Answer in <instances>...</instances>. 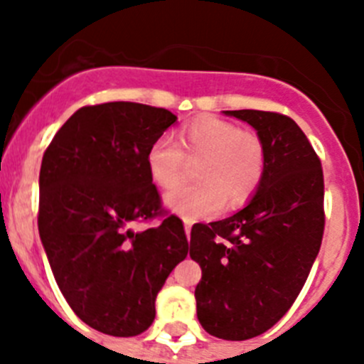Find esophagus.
Returning a JSON list of instances; mask_svg holds the SVG:
<instances>
[{"label":"esophagus","instance_id":"34e87169","mask_svg":"<svg viewBox=\"0 0 364 364\" xmlns=\"http://www.w3.org/2000/svg\"><path fill=\"white\" fill-rule=\"evenodd\" d=\"M191 226H193L191 220H184V231H186V237H188V239H189V235H191Z\"/></svg>","mask_w":364,"mask_h":364}]
</instances>
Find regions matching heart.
Here are the masks:
<instances>
[{
    "label": "heart",
    "instance_id": "1",
    "mask_svg": "<svg viewBox=\"0 0 364 364\" xmlns=\"http://www.w3.org/2000/svg\"><path fill=\"white\" fill-rule=\"evenodd\" d=\"M186 159L195 164L197 182L178 186L164 197L169 211L186 220L211 217L226 204H242L252 197L264 176V144L252 131L231 122L202 117L184 125L178 146L169 138H156L147 151V167L156 186L169 189L178 184Z\"/></svg>",
    "mask_w": 364,
    "mask_h": 364
}]
</instances>
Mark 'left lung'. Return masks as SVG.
Segmentation results:
<instances>
[{
  "mask_svg": "<svg viewBox=\"0 0 364 364\" xmlns=\"http://www.w3.org/2000/svg\"><path fill=\"white\" fill-rule=\"evenodd\" d=\"M257 131L264 176L252 200L191 230L189 257L202 268L197 317L211 336L244 341L290 310L319 253L324 231L321 160L306 134L279 112L224 111Z\"/></svg>",
  "mask_w": 364,
  "mask_h": 364,
  "instance_id": "left-lung-1",
  "label": "left lung"
}]
</instances>
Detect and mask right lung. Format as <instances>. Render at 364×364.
I'll use <instances>...</instances> for the list:
<instances>
[{"label": "right lung", "mask_w": 364, "mask_h": 364, "mask_svg": "<svg viewBox=\"0 0 364 364\" xmlns=\"http://www.w3.org/2000/svg\"><path fill=\"white\" fill-rule=\"evenodd\" d=\"M175 122L167 109L133 102L89 105L41 160L38 230L50 269L74 314L107 336L146 332L164 282L188 257L175 215L131 228L160 213L147 151Z\"/></svg>", "instance_id": "obj_1"}]
</instances>
